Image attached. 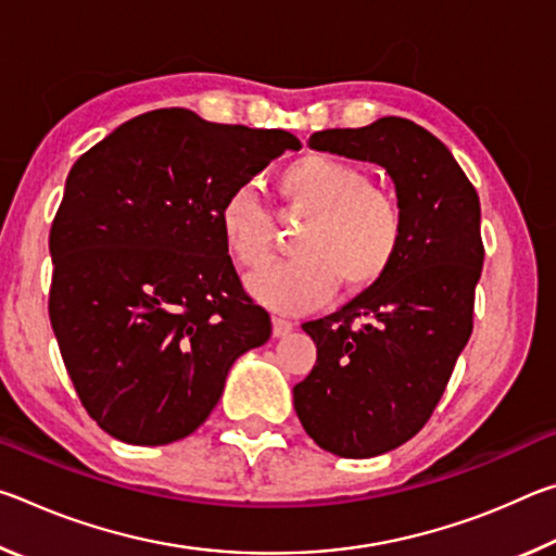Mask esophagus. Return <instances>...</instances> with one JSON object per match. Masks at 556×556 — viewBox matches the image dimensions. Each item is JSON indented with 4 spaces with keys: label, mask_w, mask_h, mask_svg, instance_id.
Returning a JSON list of instances; mask_svg holds the SVG:
<instances>
[{
    "label": "esophagus",
    "mask_w": 556,
    "mask_h": 556,
    "mask_svg": "<svg viewBox=\"0 0 556 556\" xmlns=\"http://www.w3.org/2000/svg\"><path fill=\"white\" fill-rule=\"evenodd\" d=\"M291 328H294V324L287 321V318H279V316L271 318V333H275L277 338L291 333Z\"/></svg>",
    "instance_id": "1"
}]
</instances>
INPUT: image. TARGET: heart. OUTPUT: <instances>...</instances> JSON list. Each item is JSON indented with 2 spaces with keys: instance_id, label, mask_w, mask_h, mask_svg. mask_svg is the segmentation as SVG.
Returning a JSON list of instances; mask_svg holds the SVG:
<instances>
[{
  "instance_id": "b5f03b06",
  "label": "heart",
  "mask_w": 556,
  "mask_h": 556,
  "mask_svg": "<svg viewBox=\"0 0 556 556\" xmlns=\"http://www.w3.org/2000/svg\"><path fill=\"white\" fill-rule=\"evenodd\" d=\"M285 211L306 215L291 252L294 260L260 271L250 291L277 312H304L341 287L365 294L397 265L404 244V211L390 191L345 159L312 152L275 176ZM225 250L244 269L265 267L275 250V220L250 188H235L218 213Z\"/></svg>"
}]
</instances>
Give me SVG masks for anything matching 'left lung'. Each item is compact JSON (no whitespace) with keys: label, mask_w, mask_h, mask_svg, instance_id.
<instances>
[{"label":"left lung","mask_w":556,"mask_h":556,"mask_svg":"<svg viewBox=\"0 0 556 556\" xmlns=\"http://www.w3.org/2000/svg\"><path fill=\"white\" fill-rule=\"evenodd\" d=\"M308 147L380 164L407 225L378 287L301 326L316 343L314 370L294 388L301 425L336 456L370 458L427 425L473 331L481 203L448 149L412 119L324 129Z\"/></svg>","instance_id":"8db88e82"}]
</instances>
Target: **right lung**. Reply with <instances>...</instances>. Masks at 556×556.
<instances>
[{
  "instance_id": "1",
  "label": "right lung",
  "mask_w": 556,
  "mask_h": 556,
  "mask_svg": "<svg viewBox=\"0 0 556 556\" xmlns=\"http://www.w3.org/2000/svg\"><path fill=\"white\" fill-rule=\"evenodd\" d=\"M285 129L144 112L65 178L49 250V316L65 370L100 429L125 444L193 434L230 365L271 321L225 250L223 201L285 149Z\"/></svg>"
}]
</instances>
